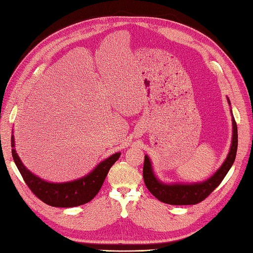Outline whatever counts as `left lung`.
<instances>
[{
  "label": "left lung",
  "mask_w": 253,
  "mask_h": 253,
  "mask_svg": "<svg viewBox=\"0 0 253 253\" xmlns=\"http://www.w3.org/2000/svg\"><path fill=\"white\" fill-rule=\"evenodd\" d=\"M232 116V141L227 159L224 160L222 165L218 168L213 175H211L208 180L203 182L195 183H165L161 181L153 171L152 162L149 156L145 155V163H143V181L149 192L155 198L164 203L172 204V206H189V204H197L213 192L219 185L221 181L227 175L230 168L233 165L236 158L237 151V126L231 110Z\"/></svg>",
  "instance_id": "8db88e82"
}]
</instances>
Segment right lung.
Here are the masks:
<instances>
[{"label":"right lung","instance_id":"obj_1","mask_svg":"<svg viewBox=\"0 0 253 253\" xmlns=\"http://www.w3.org/2000/svg\"><path fill=\"white\" fill-rule=\"evenodd\" d=\"M11 153L17 168L32 192L42 202L55 208H73L91 201L103 185L111 167L119 159L120 152L114 153L100 162L89 173L77 180L54 183L45 181L30 171L15 150V137L11 135Z\"/></svg>","mask_w":253,"mask_h":253}]
</instances>
